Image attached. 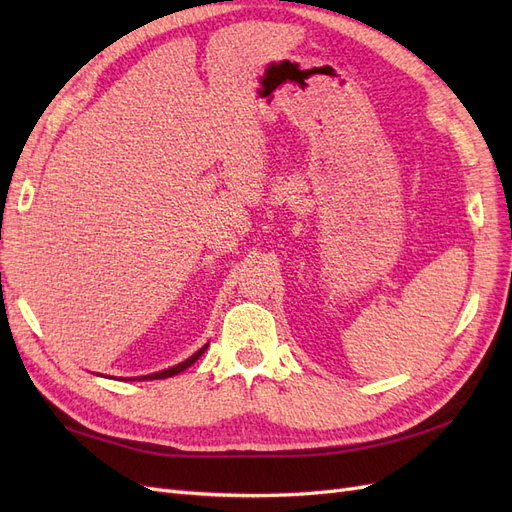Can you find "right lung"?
<instances>
[{
    "mask_svg": "<svg viewBox=\"0 0 512 512\" xmlns=\"http://www.w3.org/2000/svg\"><path fill=\"white\" fill-rule=\"evenodd\" d=\"M207 346L209 344H205L203 348L200 350H196L190 359H185L183 363H179V365H173V367H168V369H162V371H156V374H149V376H138V378H126V380H162V378H170V376H177V374H181L183 369H188L190 365H194L198 359H200V354H203L205 350H207ZM123 380V378H121Z\"/></svg>",
    "mask_w": 512,
    "mask_h": 512,
    "instance_id": "1",
    "label": "right lung"
}]
</instances>
